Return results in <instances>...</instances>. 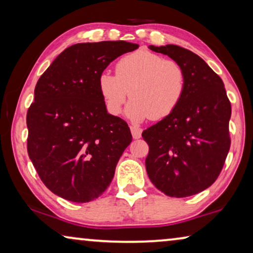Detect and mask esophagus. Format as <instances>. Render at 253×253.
Returning <instances> with one entry per match:
<instances>
[{
  "mask_svg": "<svg viewBox=\"0 0 253 253\" xmlns=\"http://www.w3.org/2000/svg\"><path fill=\"white\" fill-rule=\"evenodd\" d=\"M130 130H131V133H132V137L134 139H138V138L141 137V130L140 127H138L136 126H130Z\"/></svg>",
  "mask_w": 253,
  "mask_h": 253,
  "instance_id": "esophagus-1",
  "label": "esophagus"
}]
</instances>
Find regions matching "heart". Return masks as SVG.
<instances>
[{"instance_id":"obj_1","label":"heart","mask_w":253,"mask_h":253,"mask_svg":"<svg viewBox=\"0 0 253 253\" xmlns=\"http://www.w3.org/2000/svg\"><path fill=\"white\" fill-rule=\"evenodd\" d=\"M98 84L110 114L119 115L130 96L126 114L131 120L157 121L170 115L182 101L186 74L177 61L138 50L120 58L115 75L102 72Z\"/></svg>"}]
</instances>
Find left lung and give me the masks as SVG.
Instances as JSON below:
<instances>
[{
  "instance_id": "8db88e82",
  "label": "left lung",
  "mask_w": 253,
  "mask_h": 253,
  "mask_svg": "<svg viewBox=\"0 0 253 253\" xmlns=\"http://www.w3.org/2000/svg\"><path fill=\"white\" fill-rule=\"evenodd\" d=\"M150 49L184 68L186 88L170 115L143 131L147 175L169 197L197 195L216 181L229 152L230 101L222 79L197 54L176 44Z\"/></svg>"
}]
</instances>
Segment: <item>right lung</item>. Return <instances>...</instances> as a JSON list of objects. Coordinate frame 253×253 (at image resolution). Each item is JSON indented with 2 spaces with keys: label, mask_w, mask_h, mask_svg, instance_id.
<instances>
[{
  "label": "right lung",
  "mask_w": 253,
  "mask_h": 253,
  "mask_svg": "<svg viewBox=\"0 0 253 253\" xmlns=\"http://www.w3.org/2000/svg\"><path fill=\"white\" fill-rule=\"evenodd\" d=\"M126 41L76 43L41 75L26 115L27 153L43 184L61 198L87 203L106 191L132 141L126 121L107 113L99 77Z\"/></svg>",
  "instance_id": "add662e5"
}]
</instances>
